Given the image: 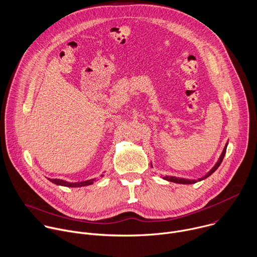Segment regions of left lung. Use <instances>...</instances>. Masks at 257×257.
Returning a JSON list of instances; mask_svg holds the SVG:
<instances>
[{
    "label": "left lung",
    "instance_id": "left-lung-1",
    "mask_svg": "<svg viewBox=\"0 0 257 257\" xmlns=\"http://www.w3.org/2000/svg\"><path fill=\"white\" fill-rule=\"evenodd\" d=\"M227 146H228V143L225 145V148H224V150H223V152H222V154H221V156H220V158H219V160L217 161V163H216V165L206 174L204 175L203 177H201V178H198L197 180H195V179H185V178H179V177H175V176H165V177H163V179H165V180H167V181H171V182H175V183H180V184H192V183H195V182H197V181H201V180H203V179H206V178H208L209 176H211L218 168H219V166L221 165V163H222V161H223V159H224V157H225V154H226V150H227ZM151 166H152V164H151Z\"/></svg>",
    "mask_w": 257,
    "mask_h": 257
}]
</instances>
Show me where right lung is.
<instances>
[{
  "instance_id": "right-lung-1",
  "label": "right lung",
  "mask_w": 257,
  "mask_h": 257,
  "mask_svg": "<svg viewBox=\"0 0 257 257\" xmlns=\"http://www.w3.org/2000/svg\"><path fill=\"white\" fill-rule=\"evenodd\" d=\"M101 176H104V175H101ZM49 181H51L57 185H62V186H67V187H82V186H87V185L93 184V182L95 181V178L89 179L86 181H81V182H68V181L61 180V179H49Z\"/></svg>"
}]
</instances>
